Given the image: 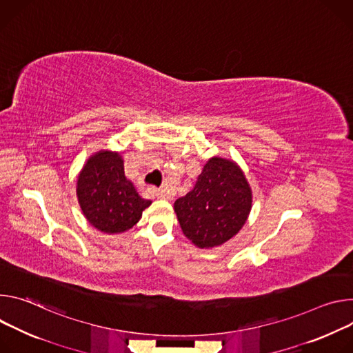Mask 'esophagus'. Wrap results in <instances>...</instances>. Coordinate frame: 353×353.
<instances>
[{
	"instance_id": "esophagus-1",
	"label": "esophagus",
	"mask_w": 353,
	"mask_h": 353,
	"mask_svg": "<svg viewBox=\"0 0 353 353\" xmlns=\"http://www.w3.org/2000/svg\"><path fill=\"white\" fill-rule=\"evenodd\" d=\"M154 193L159 199H168L170 198V194L165 189H154Z\"/></svg>"
}]
</instances>
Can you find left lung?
I'll return each instance as SVG.
<instances>
[{
  "mask_svg": "<svg viewBox=\"0 0 353 353\" xmlns=\"http://www.w3.org/2000/svg\"><path fill=\"white\" fill-rule=\"evenodd\" d=\"M252 194L243 171L230 160H209L196 185L175 201L174 209L185 236L194 245H221L241 230Z\"/></svg>",
  "mask_w": 353,
  "mask_h": 353,
  "instance_id": "1",
  "label": "left lung"
}]
</instances>
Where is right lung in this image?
I'll list each match as a JSON object with an SVG mask.
<instances>
[{
    "label": "right lung",
    "instance_id": "obj_1",
    "mask_svg": "<svg viewBox=\"0 0 353 353\" xmlns=\"http://www.w3.org/2000/svg\"><path fill=\"white\" fill-rule=\"evenodd\" d=\"M77 196L87 220L109 234L132 228L151 205L126 179L122 157L110 151H99L87 161L78 175Z\"/></svg>",
    "mask_w": 353,
    "mask_h": 353
}]
</instances>
